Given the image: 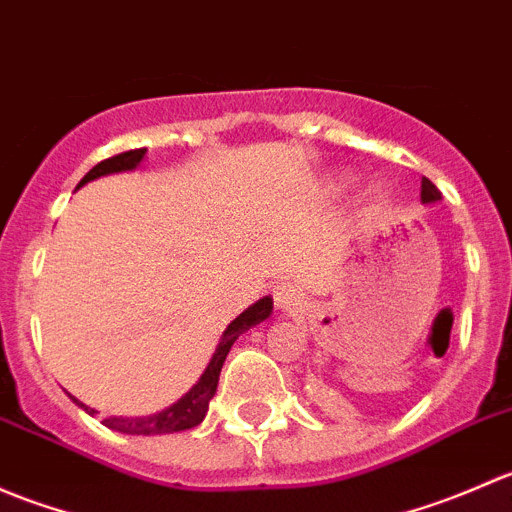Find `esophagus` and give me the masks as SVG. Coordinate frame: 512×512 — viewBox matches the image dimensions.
Listing matches in <instances>:
<instances>
[{"mask_svg": "<svg viewBox=\"0 0 512 512\" xmlns=\"http://www.w3.org/2000/svg\"><path fill=\"white\" fill-rule=\"evenodd\" d=\"M272 297H275V304L280 309H292L294 304H299V299H302V292H299L297 285H292V282H280V285L275 287V292H272Z\"/></svg>", "mask_w": 512, "mask_h": 512, "instance_id": "34e87169", "label": "esophagus"}]
</instances>
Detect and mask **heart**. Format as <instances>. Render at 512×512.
Masks as SVG:
<instances>
[{"instance_id":"b5f03b06","label":"heart","mask_w":512,"mask_h":512,"mask_svg":"<svg viewBox=\"0 0 512 512\" xmlns=\"http://www.w3.org/2000/svg\"><path fill=\"white\" fill-rule=\"evenodd\" d=\"M354 183V178L352 175H347V173H339V175H334L332 180H329V185L327 188L332 190V193H342V190H347L349 185ZM384 198H386V190H384V185H379V183H374V185H369V200H371V205H381L384 203Z\"/></svg>"}]
</instances>
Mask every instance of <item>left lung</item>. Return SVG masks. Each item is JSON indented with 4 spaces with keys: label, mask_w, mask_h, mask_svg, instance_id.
Segmentation results:
<instances>
[{
    "label": "left lung",
    "mask_w": 512,
    "mask_h": 512,
    "mask_svg": "<svg viewBox=\"0 0 512 512\" xmlns=\"http://www.w3.org/2000/svg\"><path fill=\"white\" fill-rule=\"evenodd\" d=\"M421 200L423 203H438L441 200V193H438V188L428 178L421 180Z\"/></svg>",
    "instance_id": "left-lung-1"
}]
</instances>
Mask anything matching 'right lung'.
<instances>
[{"label": "right lung", "instance_id": "1", "mask_svg": "<svg viewBox=\"0 0 512 512\" xmlns=\"http://www.w3.org/2000/svg\"><path fill=\"white\" fill-rule=\"evenodd\" d=\"M143 158H146V148H136V151L118 153V156L101 160V163L94 165V168H91L89 173L81 178L79 188L81 185L89 183V180L101 178V175L123 173V170L138 168ZM270 314H272V297H262V299H257L252 307H247L240 317L232 319V322L227 324L223 337H220V344H218V349H215L213 359H210V364L205 366L203 376L198 379V384H195L188 394L180 396L173 406H168V409L158 411V414H151V416H138V418L108 416V418H103V423H106L108 428H113V431L131 433V436H158V433L188 431V428L198 426V423L205 418V414H208L210 399H213L215 391H218L220 369H223L225 356H227V352H230V347L237 342V337H240V334H245L247 329L255 327V324L265 322ZM71 399H74V404L81 406L86 414H98V411L89 409L86 404H81L76 396H71Z\"/></svg>", "mask_w": 512, "mask_h": 512}]
</instances>
